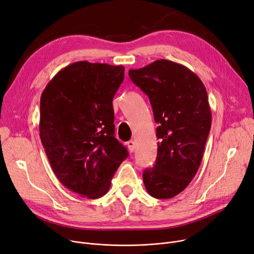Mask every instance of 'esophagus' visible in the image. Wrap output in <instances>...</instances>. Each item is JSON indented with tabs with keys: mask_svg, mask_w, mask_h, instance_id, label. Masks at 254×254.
Returning a JSON list of instances; mask_svg holds the SVG:
<instances>
[{
	"mask_svg": "<svg viewBox=\"0 0 254 254\" xmlns=\"http://www.w3.org/2000/svg\"><path fill=\"white\" fill-rule=\"evenodd\" d=\"M127 147H128V150H129V152H133L134 151V148H135V144H134V142L131 140V141H128L127 142Z\"/></svg>",
	"mask_w": 254,
	"mask_h": 254,
	"instance_id": "1",
	"label": "esophagus"
}]
</instances>
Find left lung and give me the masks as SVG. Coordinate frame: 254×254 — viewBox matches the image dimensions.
I'll use <instances>...</instances> for the list:
<instances>
[{"instance_id": "1", "label": "left lung", "mask_w": 254, "mask_h": 254, "mask_svg": "<svg viewBox=\"0 0 254 254\" xmlns=\"http://www.w3.org/2000/svg\"><path fill=\"white\" fill-rule=\"evenodd\" d=\"M130 80L148 95L158 124L154 167L143 173L148 193L172 198L195 176L212 125V112L201 80L186 65L157 60L129 70Z\"/></svg>"}]
</instances>
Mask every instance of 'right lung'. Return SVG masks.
<instances>
[{"instance_id": "right-lung-1", "label": "right lung", "mask_w": 254, "mask_h": 254, "mask_svg": "<svg viewBox=\"0 0 254 254\" xmlns=\"http://www.w3.org/2000/svg\"><path fill=\"white\" fill-rule=\"evenodd\" d=\"M124 79V65L76 62L62 68L41 94L44 151L63 186L83 197L106 194L128 155L113 125L112 100Z\"/></svg>"}]
</instances>
